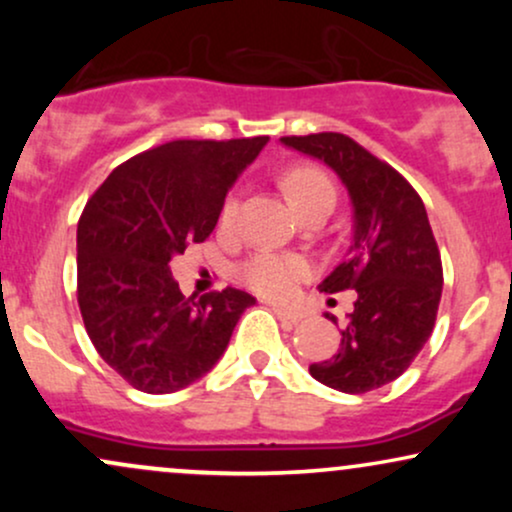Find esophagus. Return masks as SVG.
I'll return each mask as SVG.
<instances>
[{
    "mask_svg": "<svg viewBox=\"0 0 512 512\" xmlns=\"http://www.w3.org/2000/svg\"><path fill=\"white\" fill-rule=\"evenodd\" d=\"M272 310L276 313V317H279V320H286V322H293V325H296V322H301L303 320V310H296V308H284V305H272Z\"/></svg>",
    "mask_w": 512,
    "mask_h": 512,
    "instance_id": "obj_1",
    "label": "esophagus"
}]
</instances>
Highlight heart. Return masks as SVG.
Here are the masks:
<instances>
[{
    "label": "heart",
    "mask_w": 512,
    "mask_h": 512,
    "mask_svg": "<svg viewBox=\"0 0 512 512\" xmlns=\"http://www.w3.org/2000/svg\"><path fill=\"white\" fill-rule=\"evenodd\" d=\"M284 190L289 192L291 202L298 209L310 211L317 204L332 202L334 204V185L322 170L313 166H293L284 173ZM240 195L231 192L221 204L219 223L223 231H236L240 221ZM310 276V262L298 255H279V252H257L238 267V279L255 291L257 296L289 298L296 286Z\"/></svg>",
    "instance_id": "1"
}]
</instances>
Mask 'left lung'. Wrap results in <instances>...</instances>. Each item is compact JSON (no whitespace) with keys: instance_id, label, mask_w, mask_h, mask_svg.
<instances>
[{"instance_id":"1","label":"left lung","mask_w":512,"mask_h":512,"mask_svg":"<svg viewBox=\"0 0 512 512\" xmlns=\"http://www.w3.org/2000/svg\"><path fill=\"white\" fill-rule=\"evenodd\" d=\"M281 142L325 161L354 204L349 255L320 284L325 293L356 291L354 310L337 354L313 363L310 375L346 395L378 390L411 366L436 325L443 264L426 207L390 163L346 134L320 132Z\"/></svg>"}]
</instances>
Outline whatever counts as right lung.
<instances>
[{"instance_id":"add662e5","label":"right lung","mask_w":512,"mask_h":512,"mask_svg":"<svg viewBox=\"0 0 512 512\" xmlns=\"http://www.w3.org/2000/svg\"><path fill=\"white\" fill-rule=\"evenodd\" d=\"M269 137L178 139L132 156L93 192L76 228V301L101 358L137 390L195 383L255 303L231 289L182 296L173 255L204 243L228 187Z\"/></svg>"}]
</instances>
